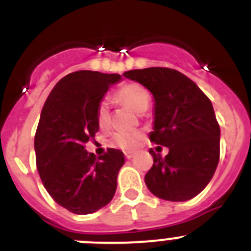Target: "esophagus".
I'll return each instance as SVG.
<instances>
[{
	"label": "esophagus",
	"instance_id": "1",
	"mask_svg": "<svg viewBox=\"0 0 251 251\" xmlns=\"http://www.w3.org/2000/svg\"><path fill=\"white\" fill-rule=\"evenodd\" d=\"M125 157L127 158V160H131V158L133 157V153L132 152H125Z\"/></svg>",
	"mask_w": 251,
	"mask_h": 251
}]
</instances>
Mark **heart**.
I'll list each match as a JSON object with an SVG mask.
<instances>
[{
  "label": "heart",
  "mask_w": 251,
  "mask_h": 251,
  "mask_svg": "<svg viewBox=\"0 0 251 251\" xmlns=\"http://www.w3.org/2000/svg\"><path fill=\"white\" fill-rule=\"evenodd\" d=\"M116 98L120 100L123 104L130 107L137 114H144L150 105V94L142 85L136 83H130L124 85L116 94ZM110 121V110L106 102H101L98 107V123L100 127H105L109 125ZM141 133L136 131H121V132L115 133L111 140V145L115 147H119L121 150L131 151L136 149L139 145Z\"/></svg>",
  "instance_id": "heart-1"
}]
</instances>
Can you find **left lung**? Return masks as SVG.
I'll return each instance as SVG.
<instances>
[{
	"label": "left lung",
	"instance_id": "8db88e82",
	"mask_svg": "<svg viewBox=\"0 0 251 251\" xmlns=\"http://www.w3.org/2000/svg\"><path fill=\"white\" fill-rule=\"evenodd\" d=\"M153 95V131L150 140L168 147L162 157L150 150L153 165L145 176L152 194L171 202L192 200L217 170L221 128L207 95L178 70L146 68L124 73Z\"/></svg>",
	"mask_w": 251,
	"mask_h": 251
}]
</instances>
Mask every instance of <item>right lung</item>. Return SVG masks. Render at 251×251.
Listing matches in <instances>:
<instances>
[{
  "label": "right lung",
  "mask_w": 251,
  "mask_h": 251,
  "mask_svg": "<svg viewBox=\"0 0 251 251\" xmlns=\"http://www.w3.org/2000/svg\"><path fill=\"white\" fill-rule=\"evenodd\" d=\"M119 74L91 70L60 79L41 112L36 137L37 170L50 197L74 214H90L109 204L125 163L123 151L107 149L97 158L84 145L99 131L98 107Z\"/></svg>",
  "instance_id": "add662e5"
}]
</instances>
